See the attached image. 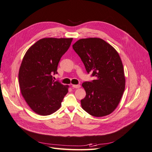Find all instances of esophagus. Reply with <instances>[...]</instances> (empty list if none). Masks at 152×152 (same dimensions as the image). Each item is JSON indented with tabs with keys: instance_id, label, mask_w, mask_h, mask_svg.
Listing matches in <instances>:
<instances>
[{
	"instance_id": "1",
	"label": "esophagus",
	"mask_w": 152,
	"mask_h": 152,
	"mask_svg": "<svg viewBox=\"0 0 152 152\" xmlns=\"http://www.w3.org/2000/svg\"><path fill=\"white\" fill-rule=\"evenodd\" d=\"M72 87L73 88H79L81 87L80 85H72Z\"/></svg>"
}]
</instances>
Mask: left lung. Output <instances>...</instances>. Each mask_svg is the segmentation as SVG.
Segmentation results:
<instances>
[{
	"label": "left lung",
	"mask_w": 152,
	"mask_h": 152,
	"mask_svg": "<svg viewBox=\"0 0 152 152\" xmlns=\"http://www.w3.org/2000/svg\"><path fill=\"white\" fill-rule=\"evenodd\" d=\"M86 72L96 80L82 84L86 96L82 108L95 117L111 114L118 105L125 89L123 65L115 48L99 38H83L72 45Z\"/></svg>",
	"instance_id": "obj_1"
}]
</instances>
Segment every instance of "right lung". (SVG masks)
Here are the masks:
<instances>
[{
  "label": "right lung",
  "mask_w": 152,
  "mask_h": 152,
  "mask_svg": "<svg viewBox=\"0 0 152 152\" xmlns=\"http://www.w3.org/2000/svg\"><path fill=\"white\" fill-rule=\"evenodd\" d=\"M72 38H45L37 41L24 55L19 71L21 94L35 113L48 115L61 107L69 86L53 80L61 58Z\"/></svg>",
  "instance_id": "obj_1"
}]
</instances>
